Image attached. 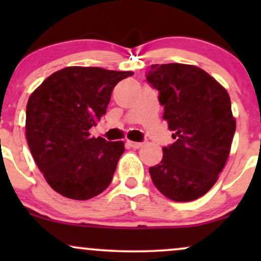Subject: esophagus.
Listing matches in <instances>:
<instances>
[{"mask_svg": "<svg viewBox=\"0 0 261 261\" xmlns=\"http://www.w3.org/2000/svg\"><path fill=\"white\" fill-rule=\"evenodd\" d=\"M127 146H130V147H133V148H140V147H142V145L143 143L142 142H134V141H127Z\"/></svg>", "mask_w": 261, "mask_h": 261, "instance_id": "1", "label": "esophagus"}]
</instances>
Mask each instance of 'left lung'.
I'll return each mask as SVG.
<instances>
[{"instance_id": "8db88e82", "label": "left lung", "mask_w": 261, "mask_h": 261, "mask_svg": "<svg viewBox=\"0 0 261 261\" xmlns=\"http://www.w3.org/2000/svg\"><path fill=\"white\" fill-rule=\"evenodd\" d=\"M146 80L160 92L163 118L175 140L149 168L152 181L173 201H193L214 187L228 158L236 133L230 98L193 65H152Z\"/></svg>"}]
</instances>
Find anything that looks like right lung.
<instances>
[{
  "label": "right lung",
  "mask_w": 261,
  "mask_h": 261,
  "mask_svg": "<svg viewBox=\"0 0 261 261\" xmlns=\"http://www.w3.org/2000/svg\"><path fill=\"white\" fill-rule=\"evenodd\" d=\"M131 71L71 66L53 73L27 104L25 136L45 180L60 195L88 200L112 182L122 141L92 137L107 113L114 87Z\"/></svg>",
  "instance_id": "obj_1"
}]
</instances>
